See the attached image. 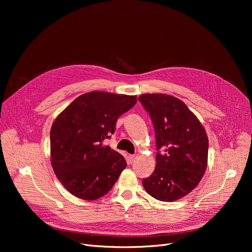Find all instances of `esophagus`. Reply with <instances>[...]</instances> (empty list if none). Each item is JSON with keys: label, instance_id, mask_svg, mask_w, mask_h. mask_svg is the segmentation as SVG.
<instances>
[{"label": "esophagus", "instance_id": "esophagus-1", "mask_svg": "<svg viewBox=\"0 0 252 252\" xmlns=\"http://www.w3.org/2000/svg\"><path fill=\"white\" fill-rule=\"evenodd\" d=\"M136 156L135 155H128V163H133L135 160Z\"/></svg>", "mask_w": 252, "mask_h": 252}]
</instances>
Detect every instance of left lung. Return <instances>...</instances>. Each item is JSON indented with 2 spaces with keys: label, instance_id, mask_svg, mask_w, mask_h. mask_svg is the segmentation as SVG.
I'll return each instance as SVG.
<instances>
[{
  "label": "left lung",
  "instance_id": "8db88e82",
  "mask_svg": "<svg viewBox=\"0 0 252 252\" xmlns=\"http://www.w3.org/2000/svg\"><path fill=\"white\" fill-rule=\"evenodd\" d=\"M155 129L156 167L143 187L153 198L174 202L192 192L207 167L208 138L197 116L180 99L167 94L139 97Z\"/></svg>",
  "mask_w": 252,
  "mask_h": 252
}]
</instances>
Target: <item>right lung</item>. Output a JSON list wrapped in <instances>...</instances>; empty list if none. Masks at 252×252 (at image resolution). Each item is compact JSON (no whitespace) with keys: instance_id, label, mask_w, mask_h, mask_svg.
<instances>
[{"instance_id":"right-lung-1","label":"right lung","mask_w":252,"mask_h":252,"mask_svg":"<svg viewBox=\"0 0 252 252\" xmlns=\"http://www.w3.org/2000/svg\"><path fill=\"white\" fill-rule=\"evenodd\" d=\"M136 102L137 96L93 91L78 96L55 118L50 131L51 164L70 194L90 201L111 190L126 162L103 141Z\"/></svg>"}]
</instances>
